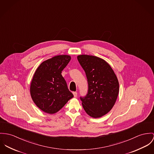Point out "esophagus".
<instances>
[{
    "label": "esophagus",
    "instance_id": "esophagus-1",
    "mask_svg": "<svg viewBox=\"0 0 154 154\" xmlns=\"http://www.w3.org/2000/svg\"><path fill=\"white\" fill-rule=\"evenodd\" d=\"M73 96H74V97L75 98V97H77V92H73Z\"/></svg>",
    "mask_w": 154,
    "mask_h": 154
}]
</instances>
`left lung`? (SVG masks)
Instances as JSON below:
<instances>
[{"instance_id":"1","label":"left lung","mask_w":154,"mask_h":154,"mask_svg":"<svg viewBox=\"0 0 154 154\" xmlns=\"http://www.w3.org/2000/svg\"><path fill=\"white\" fill-rule=\"evenodd\" d=\"M78 60L85 72L88 83V94L81 97L84 110L90 116L98 118L112 109L118 95V78L111 66L97 56L81 55Z\"/></svg>"}]
</instances>
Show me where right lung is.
<instances>
[{"label": "right lung", "instance_id": "right-lung-1", "mask_svg": "<svg viewBox=\"0 0 154 154\" xmlns=\"http://www.w3.org/2000/svg\"><path fill=\"white\" fill-rule=\"evenodd\" d=\"M70 59L66 55L54 56L43 62L35 71L30 92L33 101L42 111L55 113L73 97L61 74Z\"/></svg>", "mask_w": 154, "mask_h": 154}]
</instances>
